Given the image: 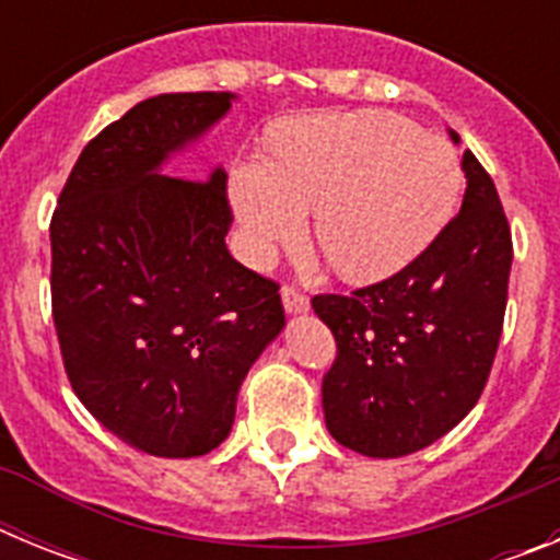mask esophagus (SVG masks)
Segmentation results:
<instances>
[{
	"label": "esophagus",
	"instance_id": "esophagus-1",
	"mask_svg": "<svg viewBox=\"0 0 560 560\" xmlns=\"http://www.w3.org/2000/svg\"><path fill=\"white\" fill-rule=\"evenodd\" d=\"M308 296L303 294L300 289H294V285H285L283 289V308L289 311V314H305L308 311Z\"/></svg>",
	"mask_w": 560,
	"mask_h": 560
}]
</instances>
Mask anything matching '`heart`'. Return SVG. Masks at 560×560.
I'll return each mask as SVG.
<instances>
[{"instance_id": "b5f03b06", "label": "heart", "mask_w": 560, "mask_h": 560, "mask_svg": "<svg viewBox=\"0 0 560 560\" xmlns=\"http://www.w3.org/2000/svg\"><path fill=\"white\" fill-rule=\"evenodd\" d=\"M457 153L384 112H328L275 128L269 160L232 171V207L255 260L305 235L350 283H378L418 260L459 201Z\"/></svg>"}]
</instances>
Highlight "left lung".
Instances as JSON below:
<instances>
[{
  "label": "left lung",
  "instance_id": "obj_1",
  "mask_svg": "<svg viewBox=\"0 0 560 560\" xmlns=\"http://www.w3.org/2000/svg\"><path fill=\"white\" fill-rule=\"evenodd\" d=\"M459 142L457 131H448ZM457 219L398 275L319 294L316 316L336 339L323 378L325 427L364 457L432 446L471 412L502 336L513 244L493 179L463 153Z\"/></svg>",
  "mask_w": 560,
  "mask_h": 560
}]
</instances>
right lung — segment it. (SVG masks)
I'll use <instances>...</instances> for the list:
<instances>
[{
	"mask_svg": "<svg viewBox=\"0 0 560 560\" xmlns=\"http://www.w3.org/2000/svg\"><path fill=\"white\" fill-rule=\"evenodd\" d=\"M232 101L176 92L128 108L83 148L49 224L69 384L108 432L153 457L221 446L246 373L285 328L277 283L226 249L224 167L162 176Z\"/></svg>",
	"mask_w": 560,
	"mask_h": 560,
	"instance_id": "add662e5",
	"label": "right lung"
}]
</instances>
